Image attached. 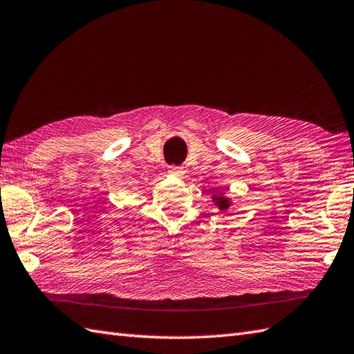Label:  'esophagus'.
Listing matches in <instances>:
<instances>
[{
    "label": "esophagus",
    "instance_id": "esophagus-1",
    "mask_svg": "<svg viewBox=\"0 0 354 354\" xmlns=\"http://www.w3.org/2000/svg\"><path fill=\"white\" fill-rule=\"evenodd\" d=\"M168 174L180 177V176H183V174H185V171H183V168H182V167H176V165H172V167H169V168H168Z\"/></svg>",
    "mask_w": 354,
    "mask_h": 354
}]
</instances>
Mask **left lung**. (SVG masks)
I'll return each mask as SVG.
<instances>
[{"mask_svg":"<svg viewBox=\"0 0 354 354\" xmlns=\"http://www.w3.org/2000/svg\"><path fill=\"white\" fill-rule=\"evenodd\" d=\"M212 201H214L215 206L221 212H225V210H229L232 207V198L227 197V195L224 192H221V191L214 194V197H212Z\"/></svg>","mask_w":354,"mask_h":354,"instance_id":"8db88e82","label":"left lung"}]
</instances>
